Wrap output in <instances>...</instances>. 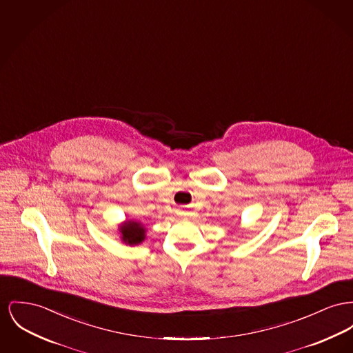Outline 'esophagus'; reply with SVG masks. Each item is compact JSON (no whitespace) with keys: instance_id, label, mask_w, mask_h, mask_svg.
Returning a JSON list of instances; mask_svg holds the SVG:
<instances>
[{"instance_id":"obj_1","label":"esophagus","mask_w":353,"mask_h":353,"mask_svg":"<svg viewBox=\"0 0 353 353\" xmlns=\"http://www.w3.org/2000/svg\"><path fill=\"white\" fill-rule=\"evenodd\" d=\"M181 213H183V212H181Z\"/></svg>"}]
</instances>
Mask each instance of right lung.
<instances>
[{"label": "right lung", "instance_id": "right-lung-1", "mask_svg": "<svg viewBox=\"0 0 353 353\" xmlns=\"http://www.w3.org/2000/svg\"><path fill=\"white\" fill-rule=\"evenodd\" d=\"M120 230L123 233V240L129 245L140 244L145 239V229L134 221H128Z\"/></svg>", "mask_w": 353, "mask_h": 353}]
</instances>
